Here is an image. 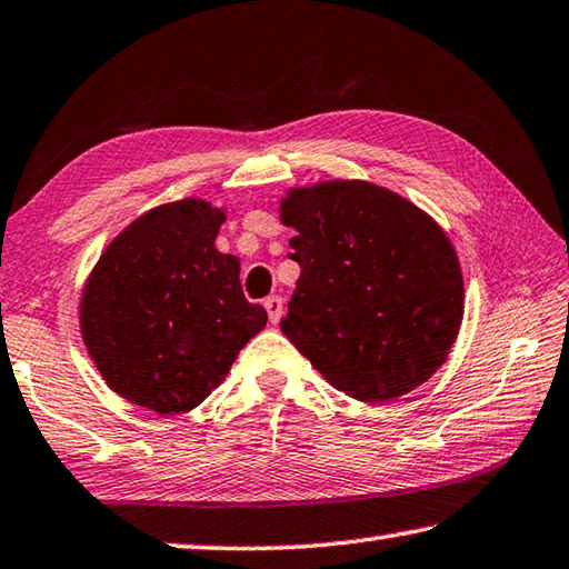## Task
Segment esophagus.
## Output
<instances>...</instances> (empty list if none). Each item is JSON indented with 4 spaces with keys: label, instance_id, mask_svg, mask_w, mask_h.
Wrapping results in <instances>:
<instances>
[{
    "label": "esophagus",
    "instance_id": "34e87169",
    "mask_svg": "<svg viewBox=\"0 0 569 569\" xmlns=\"http://www.w3.org/2000/svg\"><path fill=\"white\" fill-rule=\"evenodd\" d=\"M264 309H267V315H270V321H272V325H277V321L282 319V312H284V302H282V297H277V295L267 297V299H264Z\"/></svg>",
    "mask_w": 569,
    "mask_h": 569
}]
</instances>
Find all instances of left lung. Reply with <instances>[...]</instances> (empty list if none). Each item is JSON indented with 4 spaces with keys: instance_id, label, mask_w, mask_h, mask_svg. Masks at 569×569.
I'll use <instances>...</instances> for the list:
<instances>
[{
    "instance_id": "obj_1",
    "label": "left lung",
    "mask_w": 569,
    "mask_h": 569,
    "mask_svg": "<svg viewBox=\"0 0 569 569\" xmlns=\"http://www.w3.org/2000/svg\"><path fill=\"white\" fill-rule=\"evenodd\" d=\"M280 220L302 267L282 331L335 389L383 403L441 369L463 321V272L441 224L367 180L289 188Z\"/></svg>"
}]
</instances>
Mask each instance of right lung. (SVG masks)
I'll return each instance as SVG.
<instances>
[{
	"instance_id": "add662e5",
	"label": "right lung",
	"mask_w": 569,
	"mask_h": 569,
	"mask_svg": "<svg viewBox=\"0 0 569 569\" xmlns=\"http://www.w3.org/2000/svg\"><path fill=\"white\" fill-rule=\"evenodd\" d=\"M222 222L202 198L166 202L118 232L86 277L83 345L121 399L160 416L196 409L264 329L240 260L216 248Z\"/></svg>"
}]
</instances>
